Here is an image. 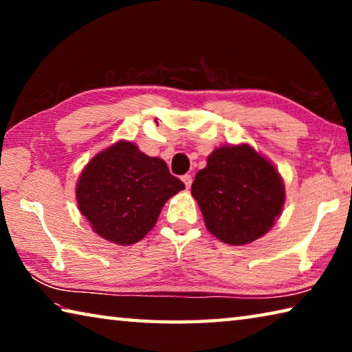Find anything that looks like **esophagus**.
I'll use <instances>...</instances> for the list:
<instances>
[{
    "mask_svg": "<svg viewBox=\"0 0 352 352\" xmlns=\"http://www.w3.org/2000/svg\"><path fill=\"white\" fill-rule=\"evenodd\" d=\"M182 180H183V183H184V184H186V188H188V189L190 188V184H192V177H190L189 174L183 175V177H182Z\"/></svg>",
    "mask_w": 352,
    "mask_h": 352,
    "instance_id": "obj_1",
    "label": "esophagus"
}]
</instances>
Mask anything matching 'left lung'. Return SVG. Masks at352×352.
I'll return each instance as SVG.
<instances>
[{"label":"left lung","instance_id":"left-lung-1","mask_svg":"<svg viewBox=\"0 0 352 352\" xmlns=\"http://www.w3.org/2000/svg\"><path fill=\"white\" fill-rule=\"evenodd\" d=\"M208 231L230 245L250 243L269 231L283 210V178L248 144L223 146L208 157L190 188Z\"/></svg>","mask_w":352,"mask_h":352}]
</instances>
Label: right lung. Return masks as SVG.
Wrapping results in <instances>:
<instances>
[{"instance_id":"right-lung-1","label":"right lung","mask_w":352,"mask_h":352,"mask_svg":"<svg viewBox=\"0 0 352 352\" xmlns=\"http://www.w3.org/2000/svg\"><path fill=\"white\" fill-rule=\"evenodd\" d=\"M184 189L162 158L119 141L98 153L76 188L79 210L94 233L119 245L140 242L172 195Z\"/></svg>"}]
</instances>
